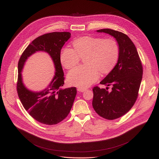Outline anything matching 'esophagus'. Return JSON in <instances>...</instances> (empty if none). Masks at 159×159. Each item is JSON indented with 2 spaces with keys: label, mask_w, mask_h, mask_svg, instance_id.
Returning a JSON list of instances; mask_svg holds the SVG:
<instances>
[{
  "label": "esophagus",
  "mask_w": 159,
  "mask_h": 159,
  "mask_svg": "<svg viewBox=\"0 0 159 159\" xmlns=\"http://www.w3.org/2000/svg\"><path fill=\"white\" fill-rule=\"evenodd\" d=\"M77 90H78L79 91H80V92H84V91H85L86 90V89L84 88H81V87H80V88H77Z\"/></svg>",
  "instance_id": "esophagus-1"
}]
</instances>
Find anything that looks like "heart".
<instances>
[{
  "label": "heart",
  "instance_id": "1",
  "mask_svg": "<svg viewBox=\"0 0 159 159\" xmlns=\"http://www.w3.org/2000/svg\"><path fill=\"white\" fill-rule=\"evenodd\" d=\"M73 46L74 49L68 47L62 49L60 59L62 66L70 69L84 56L86 65L76 67L68 73V81L72 86H89L98 79V69L102 73H108L117 62L119 49L113 39L86 36L75 39Z\"/></svg>",
  "mask_w": 159,
  "mask_h": 159
}]
</instances>
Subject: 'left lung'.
Masks as SVG:
<instances>
[{"instance_id": "1", "label": "left lung", "mask_w": 159, "mask_h": 159, "mask_svg": "<svg viewBox=\"0 0 159 159\" xmlns=\"http://www.w3.org/2000/svg\"><path fill=\"white\" fill-rule=\"evenodd\" d=\"M113 37L119 45L118 61L114 68L100 82L107 87H94L92 105L102 117L114 120L128 112L138 97L143 78V66L137 48L124 33L111 29L97 30ZM111 85V92L108 86Z\"/></svg>"}]
</instances>
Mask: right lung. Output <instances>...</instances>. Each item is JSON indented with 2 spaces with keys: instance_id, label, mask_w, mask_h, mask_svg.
Returning a JSON list of instances; mask_svg holds the SVG:
<instances>
[{
  "instance_id": "1",
  "label": "right lung",
  "mask_w": 159,
  "mask_h": 159,
  "mask_svg": "<svg viewBox=\"0 0 159 159\" xmlns=\"http://www.w3.org/2000/svg\"><path fill=\"white\" fill-rule=\"evenodd\" d=\"M70 37V32H52L41 35L28 45L18 63L16 90L19 97L24 109L42 124L54 125L63 120L68 115L77 95L75 87L62 88L64 77L60 59L61 51ZM37 51L49 54L54 62L56 72L47 88L40 92H33L23 84L21 71L27 58Z\"/></svg>"
}]
</instances>
